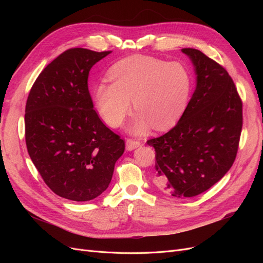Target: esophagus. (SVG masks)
Returning <instances> with one entry per match:
<instances>
[{
  "mask_svg": "<svg viewBox=\"0 0 263 263\" xmlns=\"http://www.w3.org/2000/svg\"><path fill=\"white\" fill-rule=\"evenodd\" d=\"M140 145H141V141L137 140V139L128 138L126 140V149L127 150H134V149L138 148Z\"/></svg>",
  "mask_w": 263,
  "mask_h": 263,
  "instance_id": "esophagus-1",
  "label": "esophagus"
}]
</instances>
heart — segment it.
Listing matches in <instances>:
<instances>
[{"label":"heart","mask_w":263,"mask_h":263,"mask_svg":"<svg viewBox=\"0 0 263 263\" xmlns=\"http://www.w3.org/2000/svg\"><path fill=\"white\" fill-rule=\"evenodd\" d=\"M112 83L101 82L94 89V102L105 123L119 127L133 106L137 110L129 130L145 133L150 125L162 130L174 126L187 107L192 79L180 63L134 55L110 68Z\"/></svg>","instance_id":"obj_1"}]
</instances>
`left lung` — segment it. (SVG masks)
<instances>
[{"instance_id":"8db88e82","label":"left lung","mask_w":263,"mask_h":263,"mask_svg":"<svg viewBox=\"0 0 263 263\" xmlns=\"http://www.w3.org/2000/svg\"><path fill=\"white\" fill-rule=\"evenodd\" d=\"M182 52L195 67L196 89L178 124L147 144L156 151L160 186L174 197H192L232 168L242 128V102L224 67L197 49Z\"/></svg>"}]
</instances>
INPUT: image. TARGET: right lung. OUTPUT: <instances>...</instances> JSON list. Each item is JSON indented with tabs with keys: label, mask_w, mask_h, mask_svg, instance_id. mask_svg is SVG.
I'll list each match as a JSON object with an SVG mask.
<instances>
[{
	"label": "right lung",
	"mask_w": 263,
	"mask_h": 263,
	"mask_svg": "<svg viewBox=\"0 0 263 263\" xmlns=\"http://www.w3.org/2000/svg\"><path fill=\"white\" fill-rule=\"evenodd\" d=\"M112 51L71 48L36 79L25 108L28 155L48 187L76 202L108 187L125 141L93 108L87 87L91 68Z\"/></svg>",
	"instance_id": "right-lung-1"
}]
</instances>
